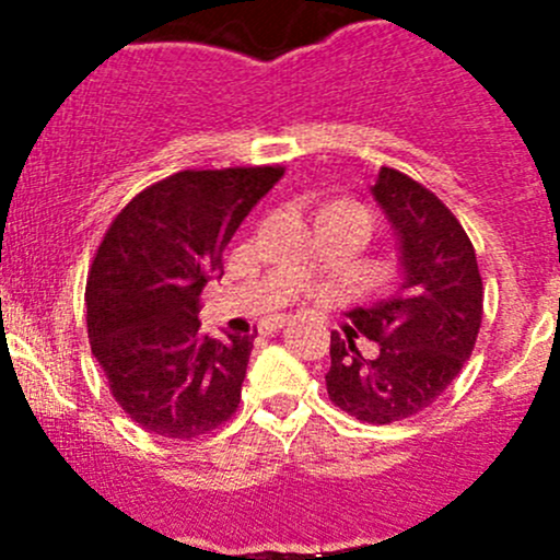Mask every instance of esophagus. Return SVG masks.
<instances>
[{
  "label": "esophagus",
  "mask_w": 560,
  "mask_h": 560,
  "mask_svg": "<svg viewBox=\"0 0 560 560\" xmlns=\"http://www.w3.org/2000/svg\"><path fill=\"white\" fill-rule=\"evenodd\" d=\"M287 322H290V314H281V316H270L268 322H265V330H279V327H284Z\"/></svg>",
  "instance_id": "obj_1"
}]
</instances>
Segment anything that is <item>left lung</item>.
<instances>
[{
    "label": "left lung",
    "mask_w": 560,
    "mask_h": 560,
    "mask_svg": "<svg viewBox=\"0 0 560 560\" xmlns=\"http://www.w3.org/2000/svg\"><path fill=\"white\" fill-rule=\"evenodd\" d=\"M398 246V290L349 312L376 341L374 358L354 347L358 332H330L327 395L338 409L374 425L428 409L471 358L482 325V276L466 230L433 191L382 167L371 186Z\"/></svg>",
    "instance_id": "obj_1"
}]
</instances>
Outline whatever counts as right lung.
<instances>
[{
    "mask_svg": "<svg viewBox=\"0 0 560 560\" xmlns=\"http://www.w3.org/2000/svg\"><path fill=\"white\" fill-rule=\"evenodd\" d=\"M284 167L180 171L121 208L94 254L86 327L113 398L167 439L211 433L235 415L254 336L200 330V292L224 248Z\"/></svg>",
    "mask_w": 560,
    "mask_h": 560,
    "instance_id": "obj_1",
    "label": "right lung"
}]
</instances>
